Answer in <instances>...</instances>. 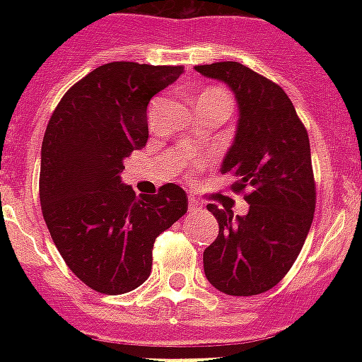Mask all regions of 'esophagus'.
Wrapping results in <instances>:
<instances>
[{
	"label": "esophagus",
	"mask_w": 362,
	"mask_h": 362,
	"mask_svg": "<svg viewBox=\"0 0 362 362\" xmlns=\"http://www.w3.org/2000/svg\"><path fill=\"white\" fill-rule=\"evenodd\" d=\"M187 209H189V212H195V210L201 209V203H199L197 199H189V204H187Z\"/></svg>",
	"instance_id": "1"
}]
</instances>
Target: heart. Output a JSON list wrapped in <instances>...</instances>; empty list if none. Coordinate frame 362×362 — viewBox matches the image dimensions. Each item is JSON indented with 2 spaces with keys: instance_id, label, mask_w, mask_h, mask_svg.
<instances>
[{
  "instance_id": "1",
  "label": "heart",
  "mask_w": 362,
  "mask_h": 362,
  "mask_svg": "<svg viewBox=\"0 0 362 362\" xmlns=\"http://www.w3.org/2000/svg\"><path fill=\"white\" fill-rule=\"evenodd\" d=\"M201 101L221 103V105H226V107H229V110H231V99H229V95H227L221 88H210V90L203 92L201 93V98H199V103H201Z\"/></svg>"
}]
</instances>
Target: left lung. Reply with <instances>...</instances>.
I'll return each instance as SVG.
<instances>
[{
    "label": "left lung",
    "mask_w": 362,
    "mask_h": 362,
    "mask_svg": "<svg viewBox=\"0 0 362 362\" xmlns=\"http://www.w3.org/2000/svg\"><path fill=\"white\" fill-rule=\"evenodd\" d=\"M223 81L237 98L238 129L221 175L244 193L246 216L209 204L220 233L203 253L204 274L216 289L252 297L272 289L298 257L315 210L308 131L276 82L238 62L195 65Z\"/></svg>",
    "instance_id": "1"
}]
</instances>
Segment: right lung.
<instances>
[{
    "mask_svg": "<svg viewBox=\"0 0 362 362\" xmlns=\"http://www.w3.org/2000/svg\"><path fill=\"white\" fill-rule=\"evenodd\" d=\"M182 65L105 64L71 86L48 122L39 197L54 244L93 291L122 295L152 272L156 238L187 212V195L165 184L136 197L122 184L124 159L148 141L150 99Z\"/></svg>",
    "mask_w": 362,
    "mask_h": 362,
    "instance_id": "add662e5",
    "label": "right lung"
}]
</instances>
